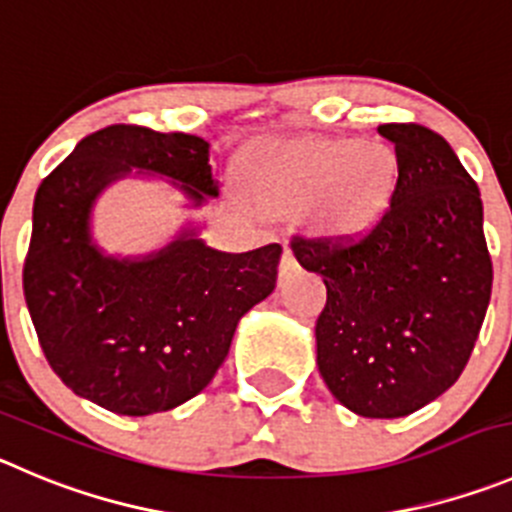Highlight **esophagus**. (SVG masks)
<instances>
[{
	"label": "esophagus",
	"instance_id": "1",
	"mask_svg": "<svg viewBox=\"0 0 512 512\" xmlns=\"http://www.w3.org/2000/svg\"><path fill=\"white\" fill-rule=\"evenodd\" d=\"M295 270H298V260H295V257H293V252H290V247L285 245L283 257H280V280L290 278V275H293Z\"/></svg>",
	"mask_w": 512,
	"mask_h": 512
}]
</instances>
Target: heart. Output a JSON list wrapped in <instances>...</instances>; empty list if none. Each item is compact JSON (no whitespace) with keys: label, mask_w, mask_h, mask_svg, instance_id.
Returning <instances> with one entry per match:
<instances>
[{"label":"heart","mask_w":512,"mask_h":512,"mask_svg":"<svg viewBox=\"0 0 512 512\" xmlns=\"http://www.w3.org/2000/svg\"><path fill=\"white\" fill-rule=\"evenodd\" d=\"M399 164L384 143L308 138L265 146L250 164V184L265 207H303L333 237H356L389 209Z\"/></svg>","instance_id":"1"}]
</instances>
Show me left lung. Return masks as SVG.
Instances as JSON below:
<instances>
[{
	"mask_svg": "<svg viewBox=\"0 0 512 512\" xmlns=\"http://www.w3.org/2000/svg\"><path fill=\"white\" fill-rule=\"evenodd\" d=\"M399 179L384 217L361 237H293L323 275L318 371L358 417H407L465 371L485 321L493 260L480 189L439 133L384 123Z\"/></svg>",
	"mask_w": 512,
	"mask_h": 512,
	"instance_id": "1",
	"label": "left lung"
}]
</instances>
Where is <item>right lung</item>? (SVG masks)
<instances>
[{
	"label": "right lung",
	"mask_w": 512,
	"mask_h": 512,
	"mask_svg": "<svg viewBox=\"0 0 512 512\" xmlns=\"http://www.w3.org/2000/svg\"><path fill=\"white\" fill-rule=\"evenodd\" d=\"M131 169L171 179L194 207L219 194L204 138L126 123L100 128L37 189L22 285L62 384L108 412L146 417L214 379L242 315L275 290L283 247L232 255L184 229L146 257L105 255L90 212Z\"/></svg>",
	"instance_id": "right-lung-1"
}]
</instances>
